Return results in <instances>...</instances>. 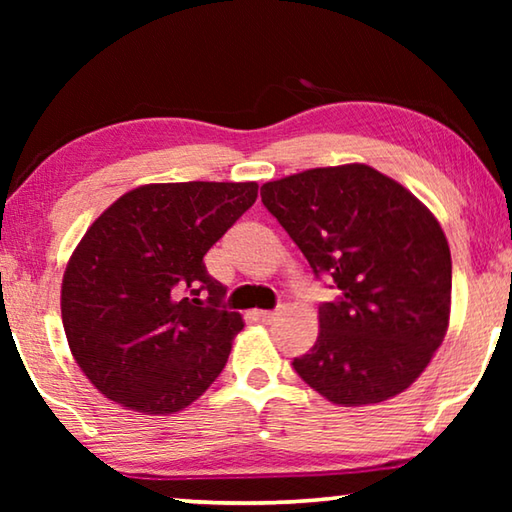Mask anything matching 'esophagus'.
<instances>
[{"label":"esophagus","instance_id":"esophagus-1","mask_svg":"<svg viewBox=\"0 0 512 512\" xmlns=\"http://www.w3.org/2000/svg\"><path fill=\"white\" fill-rule=\"evenodd\" d=\"M280 314H282L280 309H275V311H257V316H259V320H262V323H275L277 316H280Z\"/></svg>","mask_w":512,"mask_h":512}]
</instances>
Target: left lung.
<instances>
[{
  "instance_id": "obj_1",
  "label": "left lung",
  "mask_w": 512,
  "mask_h": 512,
  "mask_svg": "<svg viewBox=\"0 0 512 512\" xmlns=\"http://www.w3.org/2000/svg\"><path fill=\"white\" fill-rule=\"evenodd\" d=\"M262 203L311 271L336 289L320 332L293 370L325 400H391L445 339L452 255L427 207L368 164L309 169L262 185Z\"/></svg>"
}]
</instances>
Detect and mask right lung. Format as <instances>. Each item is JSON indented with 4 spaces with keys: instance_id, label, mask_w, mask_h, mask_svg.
<instances>
[{
    "instance_id": "right-lung-1",
    "label": "right lung",
    "mask_w": 512,
    "mask_h": 512,
    "mask_svg": "<svg viewBox=\"0 0 512 512\" xmlns=\"http://www.w3.org/2000/svg\"><path fill=\"white\" fill-rule=\"evenodd\" d=\"M257 198V183L144 185L76 246L60 291L69 350L126 409L169 415L221 375L244 327L203 257Z\"/></svg>"
}]
</instances>
